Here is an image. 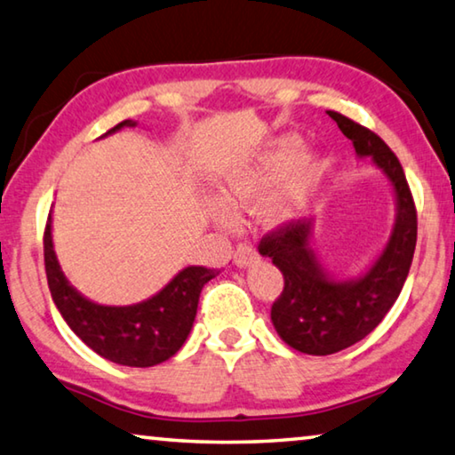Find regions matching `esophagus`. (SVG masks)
Returning <instances> with one entry per match:
<instances>
[{"label": "esophagus", "instance_id": "esophagus-1", "mask_svg": "<svg viewBox=\"0 0 455 455\" xmlns=\"http://www.w3.org/2000/svg\"><path fill=\"white\" fill-rule=\"evenodd\" d=\"M257 261H259V255H257V251L251 245H247V243H243V245L236 247V251H235V263H236V266L249 267Z\"/></svg>", "mask_w": 455, "mask_h": 455}]
</instances>
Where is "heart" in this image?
Wrapping results in <instances>:
<instances>
[{
  "label": "heart",
  "mask_w": 455,
  "mask_h": 455,
  "mask_svg": "<svg viewBox=\"0 0 455 455\" xmlns=\"http://www.w3.org/2000/svg\"><path fill=\"white\" fill-rule=\"evenodd\" d=\"M296 134L275 139L266 151L228 167L219 178V200L210 202V216L222 227H233L235 216L257 204L259 220L269 228L298 220L313 202L323 167L315 155H300Z\"/></svg>",
  "instance_id": "heart-1"
}]
</instances>
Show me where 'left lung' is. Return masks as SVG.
I'll list each match as a JSON object with an SVG mask.
<instances>
[{
  "label": "left lung",
  "instance_id": "8db88e82",
  "mask_svg": "<svg viewBox=\"0 0 455 455\" xmlns=\"http://www.w3.org/2000/svg\"><path fill=\"white\" fill-rule=\"evenodd\" d=\"M354 142L359 159L384 173L395 192V225L376 259L357 277H337L315 249V219L290 222L259 243V253L282 271L283 292L271 307V323L290 347L331 355L370 335L396 302L417 245V210L396 155L368 128L329 112Z\"/></svg>",
  "mask_w": 455,
  "mask_h": 455
}]
</instances>
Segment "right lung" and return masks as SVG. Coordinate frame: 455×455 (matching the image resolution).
Listing matches in <instances>:
<instances>
[{
    "label": "right lung",
    "mask_w": 455,
    "mask_h": 455,
    "mask_svg": "<svg viewBox=\"0 0 455 455\" xmlns=\"http://www.w3.org/2000/svg\"><path fill=\"white\" fill-rule=\"evenodd\" d=\"M126 126H137V122H120L104 137ZM44 267L52 300L73 333L98 355L128 368H151L178 354L194 327L202 288L216 275L214 269L189 266L142 302L128 307L93 302L71 286L59 266L52 245V210L44 230Z\"/></svg>",
    "instance_id": "obj_1"
}]
</instances>
